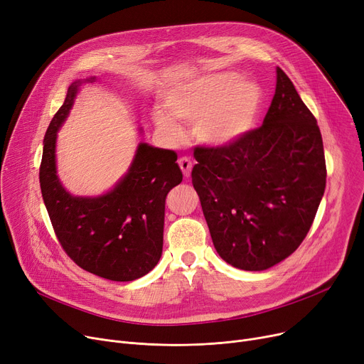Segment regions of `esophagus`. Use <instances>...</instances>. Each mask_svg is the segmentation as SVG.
Instances as JSON below:
<instances>
[{
  "mask_svg": "<svg viewBox=\"0 0 364 364\" xmlns=\"http://www.w3.org/2000/svg\"><path fill=\"white\" fill-rule=\"evenodd\" d=\"M178 165H180L181 171H183L184 177H186V178H188V177H190V174H192V168H193L192 161L187 159V158H180V159H178Z\"/></svg>",
  "mask_w": 364,
  "mask_h": 364,
  "instance_id": "34e87169",
  "label": "esophagus"
}]
</instances>
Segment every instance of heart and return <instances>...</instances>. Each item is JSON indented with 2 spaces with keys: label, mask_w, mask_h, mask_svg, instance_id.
<instances>
[{
  "label": "heart",
  "mask_w": 364,
  "mask_h": 364,
  "mask_svg": "<svg viewBox=\"0 0 364 364\" xmlns=\"http://www.w3.org/2000/svg\"><path fill=\"white\" fill-rule=\"evenodd\" d=\"M164 109L151 110V119L172 141L183 137L181 121L193 125L196 141L209 149H225L250 134L259 119L264 90L236 72H217L172 85L164 95Z\"/></svg>",
  "instance_id": "heart-1"
}]
</instances>
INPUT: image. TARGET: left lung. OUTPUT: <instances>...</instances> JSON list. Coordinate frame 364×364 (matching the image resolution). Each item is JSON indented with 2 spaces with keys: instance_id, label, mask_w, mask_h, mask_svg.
<instances>
[{
  "instance_id": "left-lung-1",
  "label": "left lung",
  "mask_w": 364,
  "mask_h": 364,
  "mask_svg": "<svg viewBox=\"0 0 364 364\" xmlns=\"http://www.w3.org/2000/svg\"><path fill=\"white\" fill-rule=\"evenodd\" d=\"M276 92L262 127L225 149H198L192 183L218 255L262 272L296 251L326 187L316 118L276 68Z\"/></svg>"
}]
</instances>
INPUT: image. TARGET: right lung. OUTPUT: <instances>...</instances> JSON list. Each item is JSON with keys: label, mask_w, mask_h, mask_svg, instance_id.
I'll return each instance as SVG.
<instances>
[{"label": "right lung", "mask_w": 364, "mask_h": 364, "mask_svg": "<svg viewBox=\"0 0 364 364\" xmlns=\"http://www.w3.org/2000/svg\"><path fill=\"white\" fill-rule=\"evenodd\" d=\"M97 76L73 81L51 119L40 168L41 193L57 239L81 269L113 282H131L155 269L162 255L165 200L183 181L174 150L140 141L125 174L102 195H72L57 176V132L76 95ZM143 134V127H139Z\"/></svg>", "instance_id": "right-lung-1"}]
</instances>
